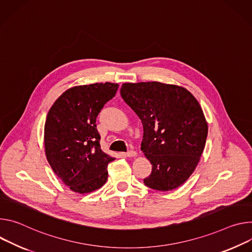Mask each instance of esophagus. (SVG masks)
I'll return each mask as SVG.
<instances>
[{
  "label": "esophagus",
  "instance_id": "34e87169",
  "mask_svg": "<svg viewBox=\"0 0 252 252\" xmlns=\"http://www.w3.org/2000/svg\"><path fill=\"white\" fill-rule=\"evenodd\" d=\"M123 155H124V156H126V157H135V156L137 155V153H136V151L130 150V151H128L127 153H124Z\"/></svg>",
  "mask_w": 252,
  "mask_h": 252
}]
</instances>
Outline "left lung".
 <instances>
[{"label": "left lung", "mask_w": 252, "mask_h": 252, "mask_svg": "<svg viewBox=\"0 0 252 252\" xmlns=\"http://www.w3.org/2000/svg\"><path fill=\"white\" fill-rule=\"evenodd\" d=\"M120 93L143 125L141 150L152 164L144 184L159 191L178 188L205 147L208 125L200 104L187 89L160 82L124 83Z\"/></svg>", "instance_id": "obj_1"}]
</instances>
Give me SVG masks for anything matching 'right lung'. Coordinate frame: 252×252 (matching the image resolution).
<instances>
[{
	"mask_svg": "<svg viewBox=\"0 0 252 252\" xmlns=\"http://www.w3.org/2000/svg\"><path fill=\"white\" fill-rule=\"evenodd\" d=\"M119 85L95 83L66 90L50 108L44 127L47 160L72 191L90 193L107 181V167L115 160L101 150L96 118Z\"/></svg>",
	"mask_w": 252,
	"mask_h": 252,
	"instance_id": "1",
	"label": "right lung"
}]
</instances>
